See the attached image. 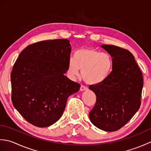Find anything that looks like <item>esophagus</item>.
I'll return each mask as SVG.
<instances>
[{"instance_id": "34e87169", "label": "esophagus", "mask_w": 151, "mask_h": 151, "mask_svg": "<svg viewBox=\"0 0 151 151\" xmlns=\"http://www.w3.org/2000/svg\"><path fill=\"white\" fill-rule=\"evenodd\" d=\"M87 89H88V88H86V86H83V85H81V88H80V91H86V90H87Z\"/></svg>"}]
</instances>
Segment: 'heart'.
Returning <instances> with one entry per match:
<instances>
[{
    "mask_svg": "<svg viewBox=\"0 0 151 151\" xmlns=\"http://www.w3.org/2000/svg\"><path fill=\"white\" fill-rule=\"evenodd\" d=\"M113 69V60L108 53H102L91 48L76 50L67 63V73L70 78L80 75L88 84H101L107 79Z\"/></svg>",
    "mask_w": 151,
    "mask_h": 151,
    "instance_id": "heart-1",
    "label": "heart"
}]
</instances>
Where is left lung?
Wrapping results in <instances>:
<instances>
[{
	"instance_id": "obj_1",
	"label": "left lung",
	"mask_w": 151,
	"mask_h": 151,
	"mask_svg": "<svg viewBox=\"0 0 151 151\" xmlns=\"http://www.w3.org/2000/svg\"><path fill=\"white\" fill-rule=\"evenodd\" d=\"M101 47L111 56L113 69L103 82L89 86L97 100L89 116L99 129L114 132L126 124L139 110L143 80L130 51L111 45Z\"/></svg>"
}]
</instances>
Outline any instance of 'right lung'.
Returning a JSON list of instances; mask_svg holds the SVG:
<instances>
[{
    "instance_id": "1",
    "label": "right lung",
    "mask_w": 151,
    "mask_h": 151,
    "mask_svg": "<svg viewBox=\"0 0 151 151\" xmlns=\"http://www.w3.org/2000/svg\"><path fill=\"white\" fill-rule=\"evenodd\" d=\"M71 47L67 39L41 41L27 46L11 73L13 105L28 123L47 127L62 117L67 100L81 84L67 72Z\"/></svg>"
}]
</instances>
